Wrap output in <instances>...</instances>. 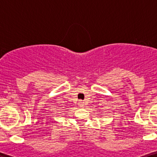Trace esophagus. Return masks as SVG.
<instances>
[{
	"instance_id": "34e87169",
	"label": "esophagus",
	"mask_w": 157,
	"mask_h": 157,
	"mask_svg": "<svg viewBox=\"0 0 157 157\" xmlns=\"http://www.w3.org/2000/svg\"><path fill=\"white\" fill-rule=\"evenodd\" d=\"M78 105H79V106H80V107H83V106H84V102H82V100H80V101H79V102H78Z\"/></svg>"
}]
</instances>
